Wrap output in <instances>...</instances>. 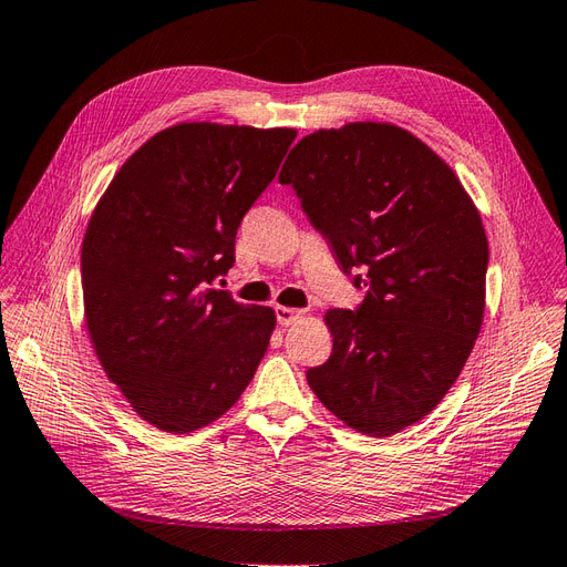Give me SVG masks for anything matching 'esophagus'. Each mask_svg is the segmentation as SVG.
Masks as SVG:
<instances>
[{"label":"esophagus","mask_w":567,"mask_h":567,"mask_svg":"<svg viewBox=\"0 0 567 567\" xmlns=\"http://www.w3.org/2000/svg\"><path fill=\"white\" fill-rule=\"evenodd\" d=\"M274 312H277V321H279L281 327L293 324L296 319H300V317H302V310H296V308H284V305H279V308L274 310Z\"/></svg>","instance_id":"esophagus-1"}]
</instances>
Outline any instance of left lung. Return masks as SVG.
<instances>
[{"instance_id":"left-lung-1","label":"left lung","mask_w":567,"mask_h":567,"mask_svg":"<svg viewBox=\"0 0 567 567\" xmlns=\"http://www.w3.org/2000/svg\"><path fill=\"white\" fill-rule=\"evenodd\" d=\"M279 181L364 288L355 310L327 312L331 358L308 370V384L353 430L401 432L449 393L480 336V212L432 147L374 121L305 135Z\"/></svg>"}]
</instances>
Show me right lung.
Masks as SVG:
<instances>
[{
	"label": "right lung",
	"mask_w": 567,
	"mask_h": 567,
	"mask_svg": "<svg viewBox=\"0 0 567 567\" xmlns=\"http://www.w3.org/2000/svg\"><path fill=\"white\" fill-rule=\"evenodd\" d=\"M293 128L176 124L133 152L81 250L85 324L106 377L162 432L221 417L265 358L277 315L212 281L277 176Z\"/></svg>",
	"instance_id": "obj_1"
}]
</instances>
